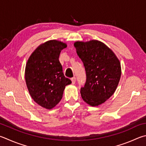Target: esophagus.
<instances>
[{
  "instance_id": "esophagus-1",
  "label": "esophagus",
  "mask_w": 146,
  "mask_h": 146,
  "mask_svg": "<svg viewBox=\"0 0 146 146\" xmlns=\"http://www.w3.org/2000/svg\"><path fill=\"white\" fill-rule=\"evenodd\" d=\"M71 82H72V84H75V81H76V78L75 77H73L71 79Z\"/></svg>"
}]
</instances>
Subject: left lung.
<instances>
[{"mask_svg":"<svg viewBox=\"0 0 146 146\" xmlns=\"http://www.w3.org/2000/svg\"><path fill=\"white\" fill-rule=\"evenodd\" d=\"M74 46L86 71L81 96L87 104L96 107L110 98L117 89L121 75L120 61L102 41H76Z\"/></svg>","mask_w":146,"mask_h":146,"instance_id":"1","label":"left lung"}]
</instances>
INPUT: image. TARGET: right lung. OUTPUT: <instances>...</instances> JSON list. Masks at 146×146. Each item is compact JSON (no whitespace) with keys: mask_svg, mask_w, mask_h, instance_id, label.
I'll use <instances>...</instances> for the list:
<instances>
[{"mask_svg":"<svg viewBox=\"0 0 146 146\" xmlns=\"http://www.w3.org/2000/svg\"><path fill=\"white\" fill-rule=\"evenodd\" d=\"M66 47V43L56 39L46 41L32 53L26 64L25 78L29 94L48 110L59 103L65 87L71 83L64 76L59 60L60 52Z\"/></svg>","mask_w":146,"mask_h":146,"instance_id":"add662e5","label":"right lung"}]
</instances>
